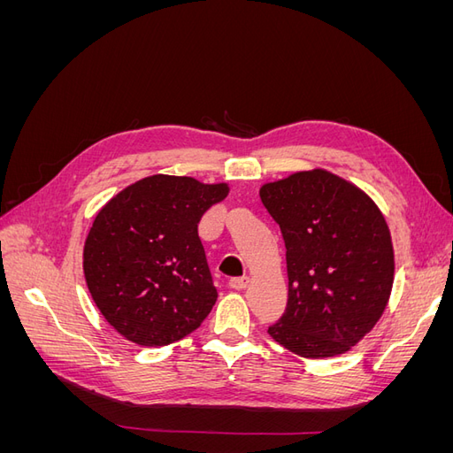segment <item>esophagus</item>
<instances>
[{
    "label": "esophagus",
    "instance_id": "34e87169",
    "mask_svg": "<svg viewBox=\"0 0 453 453\" xmlns=\"http://www.w3.org/2000/svg\"><path fill=\"white\" fill-rule=\"evenodd\" d=\"M248 283H250V278H248V276H242V278H232V280L228 281L230 289H236V291H242V289H245V287H248Z\"/></svg>",
    "mask_w": 453,
    "mask_h": 453
}]
</instances>
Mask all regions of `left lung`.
Listing matches in <instances>:
<instances>
[{
    "label": "left lung",
    "mask_w": 453,
    "mask_h": 453,
    "mask_svg": "<svg viewBox=\"0 0 453 453\" xmlns=\"http://www.w3.org/2000/svg\"><path fill=\"white\" fill-rule=\"evenodd\" d=\"M285 240L289 298L268 334L304 359L349 351L389 303L395 253L386 217L333 172H295L260 187Z\"/></svg>",
    "instance_id": "obj_1"
}]
</instances>
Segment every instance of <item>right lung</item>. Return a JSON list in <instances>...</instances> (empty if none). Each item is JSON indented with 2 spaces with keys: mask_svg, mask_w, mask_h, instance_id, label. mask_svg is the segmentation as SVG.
I'll list each match as a JSON object with an SVG mask.
<instances>
[{
  "mask_svg": "<svg viewBox=\"0 0 453 453\" xmlns=\"http://www.w3.org/2000/svg\"><path fill=\"white\" fill-rule=\"evenodd\" d=\"M228 183L157 173L128 185L96 213L83 272L96 308L138 346H166L208 318L217 289L198 223Z\"/></svg>",
  "mask_w": 453,
  "mask_h": 453,
  "instance_id": "obj_1",
  "label": "right lung"
}]
</instances>
